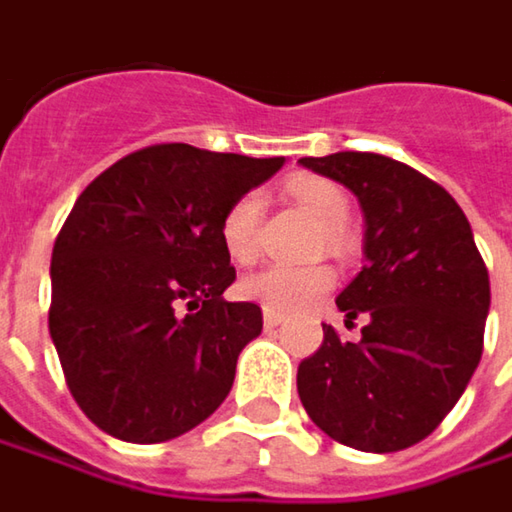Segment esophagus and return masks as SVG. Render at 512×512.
<instances>
[{
	"mask_svg": "<svg viewBox=\"0 0 512 512\" xmlns=\"http://www.w3.org/2000/svg\"><path fill=\"white\" fill-rule=\"evenodd\" d=\"M281 321H284V316H281V313L263 310V327H266V330H275V327H281Z\"/></svg>",
	"mask_w": 512,
	"mask_h": 512,
	"instance_id": "esophagus-1",
	"label": "esophagus"
}]
</instances>
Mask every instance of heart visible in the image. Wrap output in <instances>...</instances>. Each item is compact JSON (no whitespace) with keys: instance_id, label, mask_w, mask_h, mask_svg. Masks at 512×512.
I'll use <instances>...</instances> for the list:
<instances>
[{"instance_id":"heart-1","label":"heart","mask_w":512,"mask_h":512,"mask_svg":"<svg viewBox=\"0 0 512 512\" xmlns=\"http://www.w3.org/2000/svg\"><path fill=\"white\" fill-rule=\"evenodd\" d=\"M286 188L307 214H313L318 223L327 228L324 231L327 243L339 249L345 243L342 228L350 217V202L345 191L321 176H298ZM260 214H263V196L257 191L237 196L231 202L220 226V237L231 260L249 263L257 255ZM330 286H333V272L327 266H266L240 281V295L246 301L260 304L263 310L289 316V313L313 307Z\"/></svg>"}]
</instances>
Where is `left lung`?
I'll return each mask as SVG.
<instances>
[{
  "instance_id": "8db88e82",
  "label": "left lung",
  "mask_w": 512,
  "mask_h": 512,
  "mask_svg": "<svg viewBox=\"0 0 512 512\" xmlns=\"http://www.w3.org/2000/svg\"><path fill=\"white\" fill-rule=\"evenodd\" d=\"M298 165L345 185L365 217V266L339 292L359 342L324 324L298 365V397L324 435L362 452H400L440 426L484 350L490 275L461 205L414 167L376 153Z\"/></svg>"
}]
</instances>
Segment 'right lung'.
<instances>
[{
    "instance_id": "1",
    "label": "right lung",
    "mask_w": 512,
    "mask_h": 512,
    "mask_svg": "<svg viewBox=\"0 0 512 512\" xmlns=\"http://www.w3.org/2000/svg\"><path fill=\"white\" fill-rule=\"evenodd\" d=\"M191 144L144 147L77 196L51 252L48 333L69 391L106 435L162 443L228 397L260 307L234 284L220 226L284 167Z\"/></svg>"
}]
</instances>
